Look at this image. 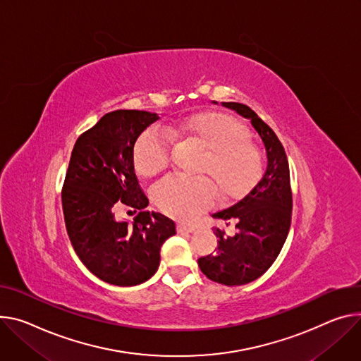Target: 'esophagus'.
<instances>
[{"instance_id":"esophagus-1","label":"esophagus","mask_w":361,"mask_h":361,"mask_svg":"<svg viewBox=\"0 0 361 361\" xmlns=\"http://www.w3.org/2000/svg\"><path fill=\"white\" fill-rule=\"evenodd\" d=\"M177 232H180V233H183V232H185V233H194V232H195V227L191 226V224L178 223V224H177Z\"/></svg>"}]
</instances>
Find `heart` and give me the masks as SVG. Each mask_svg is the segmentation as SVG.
Wrapping results in <instances>:
<instances>
[{"instance_id":"1","label":"heart","mask_w":361,"mask_h":361,"mask_svg":"<svg viewBox=\"0 0 361 361\" xmlns=\"http://www.w3.org/2000/svg\"><path fill=\"white\" fill-rule=\"evenodd\" d=\"M170 130L202 148L194 171L206 178L169 176L155 183L151 199L166 214L188 219L210 203L213 190L221 199H233L256 181L259 155L247 142V129L232 116L195 114L178 121ZM133 161L141 177L162 170L169 161V135L161 128H148L134 145Z\"/></svg>"}]
</instances>
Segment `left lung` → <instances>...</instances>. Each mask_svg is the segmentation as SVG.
Returning a JSON list of instances; mask_svg holds the SVG:
<instances>
[{
    "label": "left lung",
    "instance_id": "left-lung-1",
    "mask_svg": "<svg viewBox=\"0 0 361 361\" xmlns=\"http://www.w3.org/2000/svg\"><path fill=\"white\" fill-rule=\"evenodd\" d=\"M221 105L250 121L267 151V167L257 184L240 202L213 214L224 221L233 220L236 233L227 236L214 228L217 249L199 259L209 279L239 286L264 275L278 257L290 227L292 192L286 154L274 130L243 104Z\"/></svg>",
    "mask_w": 361,
    "mask_h": 361
}]
</instances>
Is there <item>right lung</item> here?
Here are the masks:
<instances>
[{
  "mask_svg": "<svg viewBox=\"0 0 361 361\" xmlns=\"http://www.w3.org/2000/svg\"><path fill=\"white\" fill-rule=\"evenodd\" d=\"M158 119L145 111L109 112L72 151L61 191L64 223L82 264L111 285L135 286L154 276L162 243L176 235L171 219L145 212L133 161L138 137ZM118 201L140 212L133 225L114 220Z\"/></svg>",
  "mask_w": 361,
  "mask_h": 361,
  "instance_id": "1",
  "label": "right lung"
}]
</instances>
